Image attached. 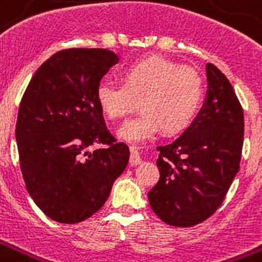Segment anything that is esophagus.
<instances>
[{
    "instance_id": "esophagus-1",
    "label": "esophagus",
    "mask_w": 262,
    "mask_h": 262,
    "mask_svg": "<svg viewBox=\"0 0 262 262\" xmlns=\"http://www.w3.org/2000/svg\"><path fill=\"white\" fill-rule=\"evenodd\" d=\"M143 162V159L140 158L139 152H137V149L135 147H132L130 148V158H129V165L130 166H137L140 163Z\"/></svg>"
}]
</instances>
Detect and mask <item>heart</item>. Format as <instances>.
<instances>
[{
    "label": "heart",
    "instance_id": "obj_1",
    "mask_svg": "<svg viewBox=\"0 0 262 262\" xmlns=\"http://www.w3.org/2000/svg\"><path fill=\"white\" fill-rule=\"evenodd\" d=\"M202 97L198 71L159 56L127 66L122 83L101 81L96 88L100 108L114 121L126 117L140 100L143 111L119 132L127 140L147 139L161 129L165 133L183 130L192 122Z\"/></svg>",
    "mask_w": 262,
    "mask_h": 262
}]
</instances>
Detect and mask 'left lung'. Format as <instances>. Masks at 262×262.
Here are the masks:
<instances>
[{
    "instance_id": "obj_1",
    "label": "left lung",
    "mask_w": 262,
    "mask_h": 262,
    "mask_svg": "<svg viewBox=\"0 0 262 262\" xmlns=\"http://www.w3.org/2000/svg\"><path fill=\"white\" fill-rule=\"evenodd\" d=\"M206 101L179 139L159 145V181L148 192L154 213L173 227H193L225 199L242 158L245 117L228 78L206 66Z\"/></svg>"
}]
</instances>
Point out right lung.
Here are the masks:
<instances>
[{
	"label": "right lung",
	"instance_id": "obj_1",
	"mask_svg": "<svg viewBox=\"0 0 262 262\" xmlns=\"http://www.w3.org/2000/svg\"><path fill=\"white\" fill-rule=\"evenodd\" d=\"M118 56L70 48L39 66L21 97L16 122L20 170L41 210L77 224L99 211L129 162V147L105 126L96 88ZM100 145L93 153L89 147Z\"/></svg>",
	"mask_w": 262,
	"mask_h": 262
}]
</instances>
